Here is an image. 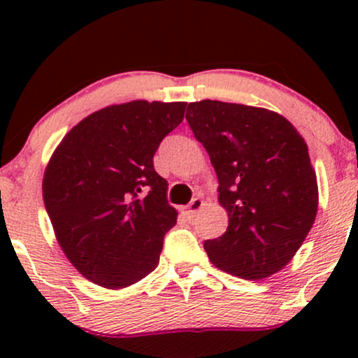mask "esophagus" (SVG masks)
<instances>
[{"label": "esophagus", "instance_id": "34e87169", "mask_svg": "<svg viewBox=\"0 0 358 358\" xmlns=\"http://www.w3.org/2000/svg\"><path fill=\"white\" fill-rule=\"evenodd\" d=\"M202 207H203V200L200 199V196H196V199H193L192 202L185 207V213H187L188 217H193Z\"/></svg>", "mask_w": 358, "mask_h": 358}]
</instances>
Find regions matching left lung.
<instances>
[{
    "label": "left lung",
    "instance_id": "left-lung-1",
    "mask_svg": "<svg viewBox=\"0 0 358 358\" xmlns=\"http://www.w3.org/2000/svg\"><path fill=\"white\" fill-rule=\"evenodd\" d=\"M187 121L210 156L229 215L225 234L205 241L208 259L250 281L281 271L318 210L305 139L281 114L231 102H192Z\"/></svg>",
    "mask_w": 358,
    "mask_h": 358
}]
</instances>
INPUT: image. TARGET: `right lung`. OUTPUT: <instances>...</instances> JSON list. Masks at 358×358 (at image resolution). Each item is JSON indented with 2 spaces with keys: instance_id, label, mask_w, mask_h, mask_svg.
<instances>
[{
  "instance_id": "obj_1",
  "label": "right lung",
  "mask_w": 358,
  "mask_h": 358,
  "mask_svg": "<svg viewBox=\"0 0 358 358\" xmlns=\"http://www.w3.org/2000/svg\"><path fill=\"white\" fill-rule=\"evenodd\" d=\"M187 102L131 101L73 126L43 175V202L62 250L82 276L121 289L155 271L176 224L168 183L155 171L159 143Z\"/></svg>"
}]
</instances>
